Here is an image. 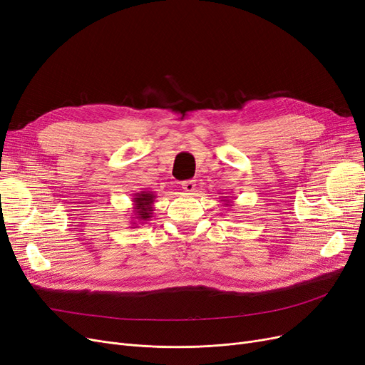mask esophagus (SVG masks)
<instances>
[{"label":"esophagus","mask_w":365,"mask_h":365,"mask_svg":"<svg viewBox=\"0 0 365 365\" xmlns=\"http://www.w3.org/2000/svg\"><path fill=\"white\" fill-rule=\"evenodd\" d=\"M182 187L186 191V192H194L195 191V180H183L182 183Z\"/></svg>","instance_id":"obj_1"}]
</instances>
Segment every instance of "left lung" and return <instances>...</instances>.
Listing matches in <instances>:
<instances>
[{
	"instance_id": "1",
	"label": "left lung",
	"mask_w": 365,
	"mask_h": 365,
	"mask_svg": "<svg viewBox=\"0 0 365 365\" xmlns=\"http://www.w3.org/2000/svg\"><path fill=\"white\" fill-rule=\"evenodd\" d=\"M221 201H224V206H233V205H232V201L225 200V197H224V200H221Z\"/></svg>"
}]
</instances>
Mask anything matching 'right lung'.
Segmentation results:
<instances>
[{
    "instance_id": "obj_1",
    "label": "right lung",
    "mask_w": 365,
    "mask_h": 365,
    "mask_svg": "<svg viewBox=\"0 0 365 365\" xmlns=\"http://www.w3.org/2000/svg\"><path fill=\"white\" fill-rule=\"evenodd\" d=\"M155 192L152 191H141L133 194V210H132V224L137 222H143V221H148L152 218L153 215V203H155ZM138 225V224H137Z\"/></svg>"
}]
</instances>
